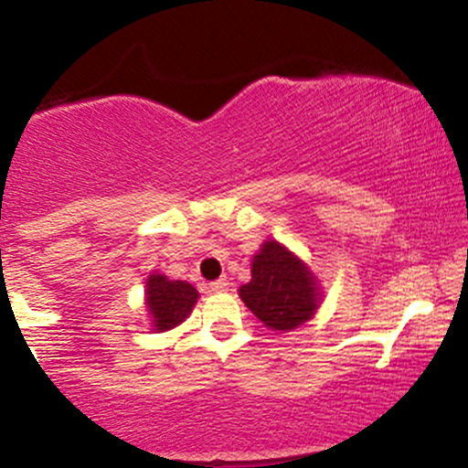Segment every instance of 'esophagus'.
I'll return each mask as SVG.
<instances>
[{
	"label": "esophagus",
	"mask_w": 468,
	"mask_h": 468,
	"mask_svg": "<svg viewBox=\"0 0 468 468\" xmlns=\"http://www.w3.org/2000/svg\"><path fill=\"white\" fill-rule=\"evenodd\" d=\"M229 279H218V282L208 283V290H211V292H224V290H229Z\"/></svg>",
	"instance_id": "1"
}]
</instances>
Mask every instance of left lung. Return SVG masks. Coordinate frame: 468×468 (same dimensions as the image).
Masks as SVG:
<instances>
[{
  "mask_svg": "<svg viewBox=\"0 0 468 468\" xmlns=\"http://www.w3.org/2000/svg\"><path fill=\"white\" fill-rule=\"evenodd\" d=\"M239 299L266 327L290 332L313 319L324 290L303 260L277 239H266L252 255L250 282L239 288Z\"/></svg>",
  "mask_w": 468,
  "mask_h": 468,
  "instance_id": "1",
  "label": "left lung"
}]
</instances>
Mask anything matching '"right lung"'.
<instances>
[{
  "label": "right lung",
  "mask_w": 468,
  "mask_h": 468,
  "mask_svg": "<svg viewBox=\"0 0 468 468\" xmlns=\"http://www.w3.org/2000/svg\"><path fill=\"white\" fill-rule=\"evenodd\" d=\"M197 290L189 282L169 279L163 272H152L144 286V305L154 332H166L178 327L193 313Z\"/></svg>",
  "instance_id": "add662e5"
}]
</instances>
